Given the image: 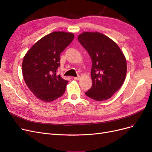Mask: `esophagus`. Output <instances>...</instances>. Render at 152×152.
<instances>
[{"mask_svg":"<svg viewBox=\"0 0 152 152\" xmlns=\"http://www.w3.org/2000/svg\"><path fill=\"white\" fill-rule=\"evenodd\" d=\"M73 79H74L75 80H76V81H77V80H79L80 79V76H77V77H73Z\"/></svg>","mask_w":152,"mask_h":152,"instance_id":"obj_1","label":"esophagus"}]
</instances>
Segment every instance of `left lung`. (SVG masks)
Here are the masks:
<instances>
[{"instance_id": "left-lung-1", "label": "left lung", "mask_w": 152, "mask_h": 152, "mask_svg": "<svg viewBox=\"0 0 152 152\" xmlns=\"http://www.w3.org/2000/svg\"><path fill=\"white\" fill-rule=\"evenodd\" d=\"M92 61L91 88L86 96L96 101L110 98L121 88L126 75L124 54L116 43L98 32H84L77 37Z\"/></svg>"}]
</instances>
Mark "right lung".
I'll return each instance as SVG.
<instances>
[{
  "label": "right lung",
  "mask_w": 152,
  "mask_h": 152,
  "mask_svg": "<svg viewBox=\"0 0 152 152\" xmlns=\"http://www.w3.org/2000/svg\"><path fill=\"white\" fill-rule=\"evenodd\" d=\"M71 32L55 31L44 36L28 50L22 62V75L34 95L44 102L63 96L68 81L56 75L60 54L72 42Z\"/></svg>",
  "instance_id": "add662e5"
}]
</instances>
